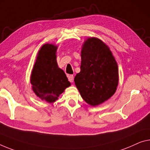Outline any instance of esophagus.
Listing matches in <instances>:
<instances>
[{
    "mask_svg": "<svg viewBox=\"0 0 150 150\" xmlns=\"http://www.w3.org/2000/svg\"><path fill=\"white\" fill-rule=\"evenodd\" d=\"M68 80L70 82H73V81H74V76L73 75H69L68 76Z\"/></svg>",
    "mask_w": 150,
    "mask_h": 150,
    "instance_id": "34e87169",
    "label": "esophagus"
}]
</instances>
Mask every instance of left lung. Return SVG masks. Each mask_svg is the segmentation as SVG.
<instances>
[{
  "instance_id": "8db88e82",
  "label": "left lung",
  "mask_w": 150,
  "mask_h": 150,
  "mask_svg": "<svg viewBox=\"0 0 150 150\" xmlns=\"http://www.w3.org/2000/svg\"><path fill=\"white\" fill-rule=\"evenodd\" d=\"M80 72L74 78L82 98L92 106L104 103L113 95L119 82L118 66L108 46L95 38L82 46Z\"/></svg>"
}]
</instances>
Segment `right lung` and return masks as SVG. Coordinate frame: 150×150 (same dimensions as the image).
I'll use <instances>...</instances> for the list:
<instances>
[{
	"instance_id": "1",
	"label": "right lung",
	"mask_w": 150,
	"mask_h": 150,
	"mask_svg": "<svg viewBox=\"0 0 150 150\" xmlns=\"http://www.w3.org/2000/svg\"><path fill=\"white\" fill-rule=\"evenodd\" d=\"M57 47L45 44L38 52L31 76L34 93L41 100L48 103L56 101L65 88L70 86L66 74L57 66Z\"/></svg>"
}]
</instances>
